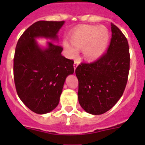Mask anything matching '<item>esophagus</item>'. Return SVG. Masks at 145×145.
<instances>
[{"mask_svg": "<svg viewBox=\"0 0 145 145\" xmlns=\"http://www.w3.org/2000/svg\"><path fill=\"white\" fill-rule=\"evenodd\" d=\"M78 61H77V60H75V61H74V64H73V67H74V69H76V67H78Z\"/></svg>", "mask_w": 145, "mask_h": 145, "instance_id": "obj_1", "label": "esophagus"}]
</instances>
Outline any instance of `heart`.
<instances>
[{
    "label": "heart",
    "mask_w": 145,
    "mask_h": 145,
    "mask_svg": "<svg viewBox=\"0 0 145 145\" xmlns=\"http://www.w3.org/2000/svg\"><path fill=\"white\" fill-rule=\"evenodd\" d=\"M69 40L73 46L67 41L63 42V46L70 56L76 55L75 47L78 49L84 48L86 58L93 61L99 58L107 48L110 32L105 27L82 25L70 32Z\"/></svg>",
    "instance_id": "b5f03b06"
}]
</instances>
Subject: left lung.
I'll return each mask as SVG.
<instances>
[{"instance_id": "left-lung-1", "label": "left lung", "mask_w": 145, "mask_h": 145, "mask_svg": "<svg viewBox=\"0 0 145 145\" xmlns=\"http://www.w3.org/2000/svg\"><path fill=\"white\" fill-rule=\"evenodd\" d=\"M112 38L106 53L93 62H81L75 70L78 101L84 110L101 115L122 97L128 81L130 54L127 38L111 23Z\"/></svg>"}]
</instances>
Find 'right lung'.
<instances>
[{"instance_id":"1","label":"right lung","mask_w":145,"mask_h":145,"mask_svg":"<svg viewBox=\"0 0 145 145\" xmlns=\"http://www.w3.org/2000/svg\"><path fill=\"white\" fill-rule=\"evenodd\" d=\"M64 21H38L25 30L16 44L14 57V80L22 102L33 112L44 114L58 105L65 79L74 72L72 59L61 54L63 48L49 41L41 49L38 37L57 39Z\"/></svg>"}]
</instances>
